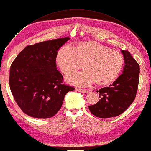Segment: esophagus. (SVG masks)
<instances>
[{
    "instance_id": "obj_1",
    "label": "esophagus",
    "mask_w": 151,
    "mask_h": 151,
    "mask_svg": "<svg viewBox=\"0 0 151 151\" xmlns=\"http://www.w3.org/2000/svg\"><path fill=\"white\" fill-rule=\"evenodd\" d=\"M76 90L79 92H82V93H87L88 92L87 90L83 89V88H76Z\"/></svg>"
}]
</instances>
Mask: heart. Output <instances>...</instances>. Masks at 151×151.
<instances>
[{
  "label": "heart",
  "mask_w": 151,
  "mask_h": 151,
  "mask_svg": "<svg viewBox=\"0 0 151 151\" xmlns=\"http://www.w3.org/2000/svg\"><path fill=\"white\" fill-rule=\"evenodd\" d=\"M124 62L121 53L93 41L79 42L75 48L71 45H64L55 56L57 65L65 75L85 64L86 69L72 73L65 78L68 83L80 87L88 86L96 81L100 86L114 82L122 70Z\"/></svg>",
  "instance_id": "heart-1"
}]
</instances>
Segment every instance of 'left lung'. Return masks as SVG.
<instances>
[{
    "mask_svg": "<svg viewBox=\"0 0 151 151\" xmlns=\"http://www.w3.org/2000/svg\"><path fill=\"white\" fill-rule=\"evenodd\" d=\"M124 59L122 74L109 87H103L99 92L100 99L94 105L88 106L91 112L99 118H110L126 111L136 97L140 65L128 51L121 50Z\"/></svg>",
    "mask_w": 151,
    "mask_h": 151,
    "instance_id": "8db88e82",
    "label": "left lung"
}]
</instances>
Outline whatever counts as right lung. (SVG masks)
<instances>
[{
	"label": "right lung",
	"mask_w": 151,
	"mask_h": 151,
	"mask_svg": "<svg viewBox=\"0 0 151 151\" xmlns=\"http://www.w3.org/2000/svg\"><path fill=\"white\" fill-rule=\"evenodd\" d=\"M69 39H55L27 46L11 65V93L21 110L30 117H53L60 109L65 95L75 89L62 84L63 76L55 63L57 51Z\"/></svg>",
	"instance_id": "1"
}]
</instances>
